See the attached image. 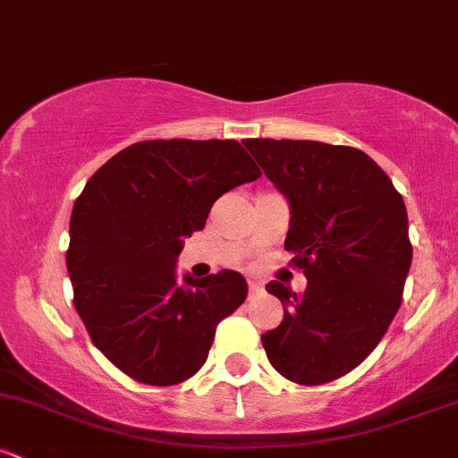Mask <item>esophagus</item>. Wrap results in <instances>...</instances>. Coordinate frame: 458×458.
<instances>
[{"instance_id": "obj_1", "label": "esophagus", "mask_w": 458, "mask_h": 458, "mask_svg": "<svg viewBox=\"0 0 458 458\" xmlns=\"http://www.w3.org/2000/svg\"><path fill=\"white\" fill-rule=\"evenodd\" d=\"M260 291H262L260 282H256V280H250V295H256V293H260Z\"/></svg>"}]
</instances>
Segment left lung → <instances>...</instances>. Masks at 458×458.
Instances as JSON below:
<instances>
[{"label": "left lung", "instance_id": "left-lung-1", "mask_svg": "<svg viewBox=\"0 0 458 458\" xmlns=\"http://www.w3.org/2000/svg\"><path fill=\"white\" fill-rule=\"evenodd\" d=\"M247 150L288 199L284 241L308 286L267 291L284 306L260 335L288 381L320 386L372 353L401 308L411 243L403 196L366 152L308 140H247Z\"/></svg>", "mask_w": 458, "mask_h": 458}]
</instances>
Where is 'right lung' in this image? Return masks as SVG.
Segmentation results:
<instances>
[{
	"instance_id": "obj_1",
	"label": "right lung",
	"mask_w": 458,
	"mask_h": 458,
	"mask_svg": "<svg viewBox=\"0 0 458 458\" xmlns=\"http://www.w3.org/2000/svg\"><path fill=\"white\" fill-rule=\"evenodd\" d=\"M260 176L234 140H150L120 150L71 215L68 277L92 343L131 379L176 386L207 361L215 327L247 297L241 273L176 277L213 202Z\"/></svg>"
}]
</instances>
